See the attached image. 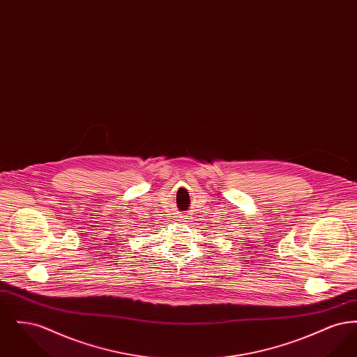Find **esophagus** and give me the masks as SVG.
<instances>
[{
    "label": "esophagus",
    "mask_w": 357,
    "mask_h": 357,
    "mask_svg": "<svg viewBox=\"0 0 357 357\" xmlns=\"http://www.w3.org/2000/svg\"><path fill=\"white\" fill-rule=\"evenodd\" d=\"M179 221L181 222H191L192 220V217H191V214L190 213H182V214H179Z\"/></svg>",
    "instance_id": "esophagus-1"
}]
</instances>
